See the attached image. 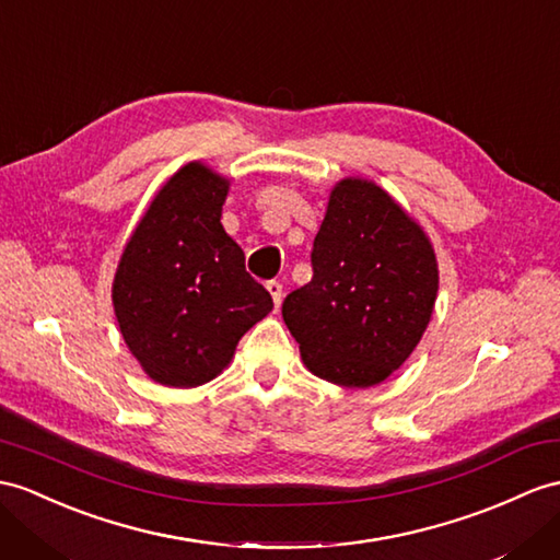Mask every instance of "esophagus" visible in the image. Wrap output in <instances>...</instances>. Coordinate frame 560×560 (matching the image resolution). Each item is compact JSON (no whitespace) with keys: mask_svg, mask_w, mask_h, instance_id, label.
<instances>
[{"mask_svg":"<svg viewBox=\"0 0 560 560\" xmlns=\"http://www.w3.org/2000/svg\"><path fill=\"white\" fill-rule=\"evenodd\" d=\"M267 291H269L271 300H275V305L279 307L281 305V298H283V285L277 279H271V281H267Z\"/></svg>","mask_w":560,"mask_h":560,"instance_id":"1","label":"esophagus"}]
</instances>
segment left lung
<instances>
[{"label":"left lung","mask_w":560,"mask_h":560,"mask_svg":"<svg viewBox=\"0 0 560 560\" xmlns=\"http://www.w3.org/2000/svg\"><path fill=\"white\" fill-rule=\"evenodd\" d=\"M312 281L283 300V322L312 374L346 388L388 378L419 346L438 298L421 226L369 179H342L314 236Z\"/></svg>","instance_id":"1"}]
</instances>
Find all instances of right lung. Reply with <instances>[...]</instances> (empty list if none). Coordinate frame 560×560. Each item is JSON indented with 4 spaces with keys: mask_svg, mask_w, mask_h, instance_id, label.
<instances>
[{
    "mask_svg": "<svg viewBox=\"0 0 560 560\" xmlns=\"http://www.w3.org/2000/svg\"><path fill=\"white\" fill-rule=\"evenodd\" d=\"M226 189L208 165H184L151 200L113 281L127 348L172 388L218 376L241 336L275 307L220 222Z\"/></svg>",
    "mask_w": 560,
    "mask_h": 560,
    "instance_id": "obj_1",
    "label": "right lung"
}]
</instances>
